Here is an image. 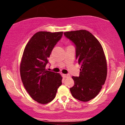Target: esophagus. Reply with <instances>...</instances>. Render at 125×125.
Here are the masks:
<instances>
[{"mask_svg": "<svg viewBox=\"0 0 125 125\" xmlns=\"http://www.w3.org/2000/svg\"><path fill=\"white\" fill-rule=\"evenodd\" d=\"M62 76L64 78H68L70 76V75L69 74H62Z\"/></svg>", "mask_w": 125, "mask_h": 125, "instance_id": "esophagus-1", "label": "esophagus"}]
</instances>
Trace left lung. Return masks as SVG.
Returning a JSON list of instances; mask_svg holds the SVG:
<instances>
[{
    "label": "left lung",
    "instance_id": "8db88e82",
    "mask_svg": "<svg viewBox=\"0 0 125 125\" xmlns=\"http://www.w3.org/2000/svg\"><path fill=\"white\" fill-rule=\"evenodd\" d=\"M65 37L76 47V59L81 65L79 77L73 76L74 85L70 91L75 98L88 102L98 94L107 78V66L101 44L87 30L66 32Z\"/></svg>",
    "mask_w": 125,
    "mask_h": 125
}]
</instances>
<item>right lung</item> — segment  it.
Wrapping results in <instances>:
<instances>
[{"label": "right lung", "mask_w": 125, "mask_h": 125, "mask_svg": "<svg viewBox=\"0 0 125 125\" xmlns=\"http://www.w3.org/2000/svg\"><path fill=\"white\" fill-rule=\"evenodd\" d=\"M62 34L63 32H38L24 48L20 64L21 79L32 98L41 104L52 101L62 84L61 75L48 71L45 67Z\"/></svg>", "instance_id": "add662e5"}]
</instances>
